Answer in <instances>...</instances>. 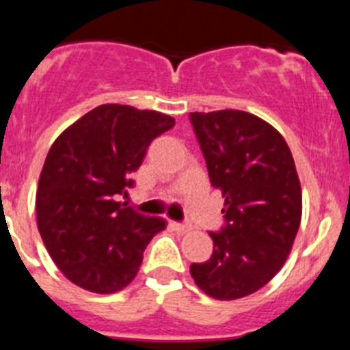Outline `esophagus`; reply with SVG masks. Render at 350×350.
Segmentation results:
<instances>
[{"label":"esophagus","mask_w":350,"mask_h":350,"mask_svg":"<svg viewBox=\"0 0 350 350\" xmlns=\"http://www.w3.org/2000/svg\"><path fill=\"white\" fill-rule=\"evenodd\" d=\"M170 226H172L173 230L178 231V233H185V231H189L191 228L187 224H182V222H170Z\"/></svg>","instance_id":"34e87169"}]
</instances>
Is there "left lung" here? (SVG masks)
<instances>
[{"instance_id": "left-lung-1", "label": "left lung", "mask_w": 350, "mask_h": 350, "mask_svg": "<svg viewBox=\"0 0 350 350\" xmlns=\"http://www.w3.org/2000/svg\"><path fill=\"white\" fill-rule=\"evenodd\" d=\"M208 177L224 198L213 252L191 277L215 299L249 296L284 267L301 221V185L286 140L242 110L189 116Z\"/></svg>"}]
</instances>
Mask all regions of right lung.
Segmentation results:
<instances>
[{"label": "right lung", "mask_w": 350, "mask_h": 350, "mask_svg": "<svg viewBox=\"0 0 350 350\" xmlns=\"http://www.w3.org/2000/svg\"><path fill=\"white\" fill-rule=\"evenodd\" d=\"M175 126L156 110L100 105L52 144L36 189V222L55 267L82 289L112 295L140 270L144 250L166 228L117 198L133 187L154 138Z\"/></svg>", "instance_id": "1"}]
</instances>
